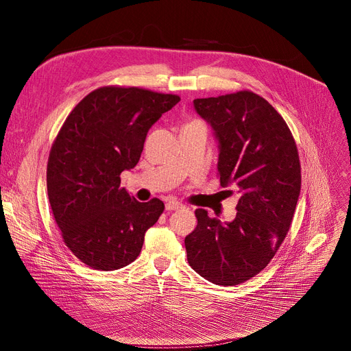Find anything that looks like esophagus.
I'll use <instances>...</instances> for the list:
<instances>
[{
    "label": "esophagus",
    "mask_w": 351,
    "mask_h": 351,
    "mask_svg": "<svg viewBox=\"0 0 351 351\" xmlns=\"http://www.w3.org/2000/svg\"><path fill=\"white\" fill-rule=\"evenodd\" d=\"M182 208H183V205L180 204V202H176V200H171L166 204V210H178Z\"/></svg>",
    "instance_id": "1"
}]
</instances>
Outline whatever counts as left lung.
<instances>
[{
	"label": "left lung",
	"instance_id": "8db88e82",
	"mask_svg": "<svg viewBox=\"0 0 351 351\" xmlns=\"http://www.w3.org/2000/svg\"><path fill=\"white\" fill-rule=\"evenodd\" d=\"M193 106L219 143L220 185H234L241 199L232 222L195 210L188 262L206 280L236 286L269 265L289 232L302 186L298 146L278 110L250 90L195 99Z\"/></svg>",
	"mask_w": 351,
	"mask_h": 351
}]
</instances>
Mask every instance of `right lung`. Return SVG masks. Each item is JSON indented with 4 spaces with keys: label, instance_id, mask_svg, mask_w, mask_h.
<instances>
[{
    "label": "right lung",
    "instance_id": "add662e5",
    "mask_svg": "<svg viewBox=\"0 0 351 351\" xmlns=\"http://www.w3.org/2000/svg\"><path fill=\"white\" fill-rule=\"evenodd\" d=\"M179 101L135 86H104L65 119L49 152L47 189L65 245L89 267L132 263L162 215V200L141 204L121 188L119 175L135 168L147 131Z\"/></svg>",
    "mask_w": 351,
    "mask_h": 351
}]
</instances>
